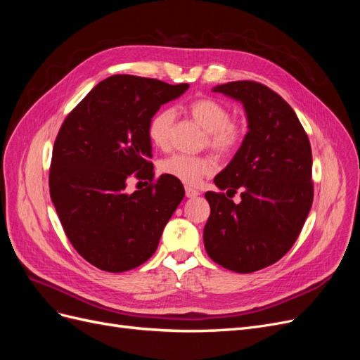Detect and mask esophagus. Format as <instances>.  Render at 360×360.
I'll return each mask as SVG.
<instances>
[{
    "instance_id": "obj_1",
    "label": "esophagus",
    "mask_w": 360,
    "mask_h": 360,
    "mask_svg": "<svg viewBox=\"0 0 360 360\" xmlns=\"http://www.w3.org/2000/svg\"><path fill=\"white\" fill-rule=\"evenodd\" d=\"M198 195H200V192L197 189H192V188L186 186V197L188 198H195V197H198Z\"/></svg>"
}]
</instances>
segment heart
<instances>
[{"mask_svg":"<svg viewBox=\"0 0 360 360\" xmlns=\"http://www.w3.org/2000/svg\"><path fill=\"white\" fill-rule=\"evenodd\" d=\"M188 114L197 122L205 132V146L213 148L216 153L228 156L242 146L245 139V129L240 123L233 122L230 108L213 97H202L193 101L188 106ZM174 123V111L163 108L150 118L147 135L151 144L158 148H167L171 139V129ZM216 163L210 156H186L172 155L160 163V171L169 177L180 180L189 186L198 184L204 177L212 176Z\"/></svg>","mask_w":360,"mask_h":360,"instance_id":"obj_1","label":"heart"}]
</instances>
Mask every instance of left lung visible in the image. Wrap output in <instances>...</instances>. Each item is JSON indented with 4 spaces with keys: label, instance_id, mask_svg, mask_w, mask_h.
I'll list each match as a JSON object with an SVG mask.
<instances>
[{
    "label": "left lung",
    "instance_id": "1",
    "mask_svg": "<svg viewBox=\"0 0 360 360\" xmlns=\"http://www.w3.org/2000/svg\"><path fill=\"white\" fill-rule=\"evenodd\" d=\"M213 91L243 103L249 132L214 177L226 195L205 192L204 246L214 263L250 274L276 263L297 240L314 200L311 144L292 108L269 86L236 81ZM237 190L238 205L229 200Z\"/></svg>",
    "mask_w": 360,
    "mask_h": 360
}]
</instances>
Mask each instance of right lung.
<instances>
[{"mask_svg":"<svg viewBox=\"0 0 360 360\" xmlns=\"http://www.w3.org/2000/svg\"><path fill=\"white\" fill-rule=\"evenodd\" d=\"M188 89L114 75L97 84L61 124L49 169L51 200L76 252L94 267L118 274L156 252L184 188L168 174L153 180L147 126L163 103ZM130 175L150 184L127 194Z\"/></svg>","mask_w":360,"mask_h":360,"instance_id":"1","label":"right lung"}]
</instances>
